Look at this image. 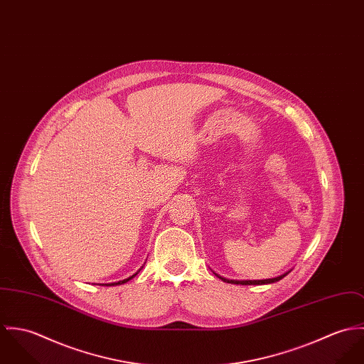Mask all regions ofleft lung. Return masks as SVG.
I'll use <instances>...</instances> for the list:
<instances>
[{
  "mask_svg": "<svg viewBox=\"0 0 364 364\" xmlns=\"http://www.w3.org/2000/svg\"><path fill=\"white\" fill-rule=\"evenodd\" d=\"M289 272H290V271H289ZM289 272L283 274L281 277H277V278H272V279H264V281H232V279H225V278H222V277H219V275H218V278H220L223 282L235 283V284H267V283H274L281 281Z\"/></svg>",
  "mask_w": 364,
  "mask_h": 364,
  "instance_id": "left-lung-1",
  "label": "left lung"
}]
</instances>
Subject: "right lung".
Segmentation results:
<instances>
[{"mask_svg": "<svg viewBox=\"0 0 364 364\" xmlns=\"http://www.w3.org/2000/svg\"><path fill=\"white\" fill-rule=\"evenodd\" d=\"M136 274H138V272H136ZM136 274H135V275H136ZM135 275H132V277H129V278H127V279H124V281H120V282L109 283V284H107V286H112V284H113V286H114V284H122V283L128 282V281H129V279H132V278H134V277H135Z\"/></svg>", "mask_w": 364, "mask_h": 364, "instance_id": "right-lung-1", "label": "right lung"}]
</instances>
